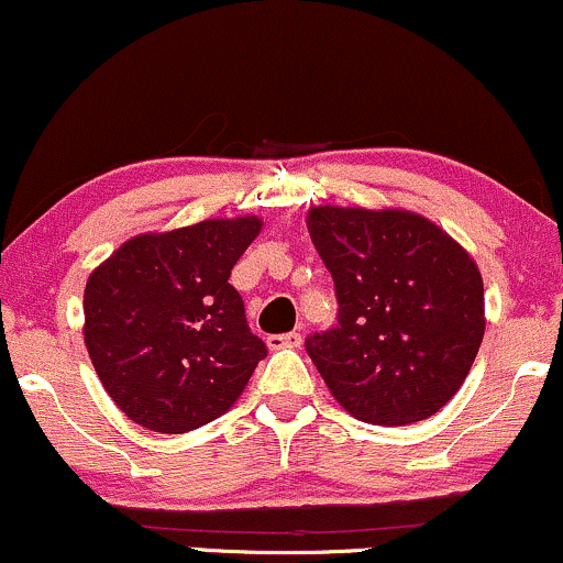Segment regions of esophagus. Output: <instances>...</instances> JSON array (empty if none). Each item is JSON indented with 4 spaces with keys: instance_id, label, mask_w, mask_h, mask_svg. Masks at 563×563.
<instances>
[{
    "instance_id": "34e87169",
    "label": "esophagus",
    "mask_w": 563,
    "mask_h": 563,
    "mask_svg": "<svg viewBox=\"0 0 563 563\" xmlns=\"http://www.w3.org/2000/svg\"><path fill=\"white\" fill-rule=\"evenodd\" d=\"M303 338L301 332H286V334H269L267 347L269 351H280V347H301Z\"/></svg>"
}]
</instances>
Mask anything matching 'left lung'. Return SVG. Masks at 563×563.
Returning a JSON list of instances; mask_svg holds the SVG:
<instances>
[{
    "label": "left lung",
    "instance_id": "left-lung-1",
    "mask_svg": "<svg viewBox=\"0 0 563 563\" xmlns=\"http://www.w3.org/2000/svg\"><path fill=\"white\" fill-rule=\"evenodd\" d=\"M338 294V327L306 340L334 400L358 421H426L457 395L486 332L475 260L429 218L400 208L306 216Z\"/></svg>",
    "mask_w": 563,
    "mask_h": 563
}]
</instances>
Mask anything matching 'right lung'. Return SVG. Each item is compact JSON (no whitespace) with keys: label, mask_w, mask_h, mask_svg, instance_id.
<instances>
[{"label":"right lung","mask_w":563,"mask_h":563,"mask_svg":"<svg viewBox=\"0 0 563 563\" xmlns=\"http://www.w3.org/2000/svg\"><path fill=\"white\" fill-rule=\"evenodd\" d=\"M257 216L140 233L92 269L85 347L130 421L187 433L239 400L267 347L229 277L260 236Z\"/></svg>","instance_id":"right-lung-1"}]
</instances>
